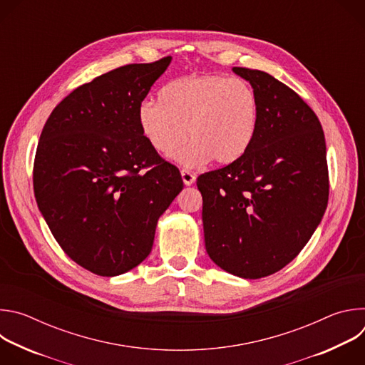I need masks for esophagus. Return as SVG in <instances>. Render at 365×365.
Wrapping results in <instances>:
<instances>
[{"mask_svg": "<svg viewBox=\"0 0 365 365\" xmlns=\"http://www.w3.org/2000/svg\"><path fill=\"white\" fill-rule=\"evenodd\" d=\"M180 175H182L183 183H185L186 186H190V185H193V183H195V180H196V176H195L193 173H190L189 170H186V169H183V170L180 172Z\"/></svg>", "mask_w": 365, "mask_h": 365, "instance_id": "1", "label": "esophagus"}]
</instances>
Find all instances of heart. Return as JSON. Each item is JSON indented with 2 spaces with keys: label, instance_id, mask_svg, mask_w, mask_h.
<instances>
[{
  "label": "heart",
  "instance_id": "1",
  "mask_svg": "<svg viewBox=\"0 0 365 365\" xmlns=\"http://www.w3.org/2000/svg\"><path fill=\"white\" fill-rule=\"evenodd\" d=\"M258 96L244 79L203 73L168 83L162 101L145 99L137 110L141 134L159 154H175L185 168L212 162L227 166L248 151L258 127Z\"/></svg>",
  "mask_w": 365,
  "mask_h": 365
}]
</instances>
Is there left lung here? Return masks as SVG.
<instances>
[{"instance_id":"obj_1","label":"left lung","mask_w":365,"mask_h":365,"mask_svg":"<svg viewBox=\"0 0 365 365\" xmlns=\"http://www.w3.org/2000/svg\"><path fill=\"white\" fill-rule=\"evenodd\" d=\"M258 96V127L237 162L200 175L205 248L222 270L259 279L282 270L322 221L329 180L322 125L272 75L232 68Z\"/></svg>"}]
</instances>
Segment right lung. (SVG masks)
<instances>
[{
  "mask_svg": "<svg viewBox=\"0 0 365 365\" xmlns=\"http://www.w3.org/2000/svg\"><path fill=\"white\" fill-rule=\"evenodd\" d=\"M172 58L125 65L76 88L36 151L38 210L75 263L120 276L147 258L159 218L183 189L179 169L141 134L137 110Z\"/></svg>",
  "mask_w": 365,
  "mask_h": 365,
  "instance_id": "1",
  "label": "right lung"
}]
</instances>
